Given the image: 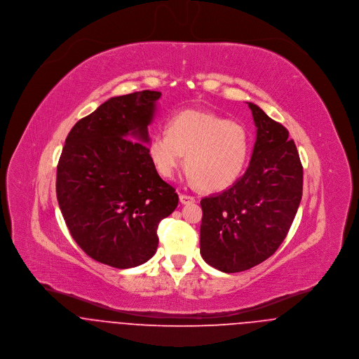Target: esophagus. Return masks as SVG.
Masks as SVG:
<instances>
[{
  "label": "esophagus",
  "mask_w": 359,
  "mask_h": 359,
  "mask_svg": "<svg viewBox=\"0 0 359 359\" xmlns=\"http://www.w3.org/2000/svg\"><path fill=\"white\" fill-rule=\"evenodd\" d=\"M180 202H181L182 205H191V203H195V198L191 196V195L181 194V195H180Z\"/></svg>",
  "instance_id": "34e87169"
}]
</instances>
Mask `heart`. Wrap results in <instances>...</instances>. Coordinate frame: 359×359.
Instances as JSON below:
<instances>
[{
	"label": "heart",
	"mask_w": 359,
	"mask_h": 359,
	"mask_svg": "<svg viewBox=\"0 0 359 359\" xmlns=\"http://www.w3.org/2000/svg\"><path fill=\"white\" fill-rule=\"evenodd\" d=\"M188 178L205 191H222L242 174L249 156V134L243 124L208 111L182 110L168 118L165 131L148 141L156 172L170 180L182 164Z\"/></svg>",
	"instance_id": "heart-1"
}]
</instances>
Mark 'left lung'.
I'll return each mask as SVG.
<instances>
[{
	"label": "left lung",
	"mask_w": 359,
	"mask_h": 359,
	"mask_svg": "<svg viewBox=\"0 0 359 359\" xmlns=\"http://www.w3.org/2000/svg\"><path fill=\"white\" fill-rule=\"evenodd\" d=\"M256 144L246 172L202 199L201 255L222 272L250 269L285 241L303 196V165L289 131L252 102Z\"/></svg>",
	"instance_id": "8db88e82"
}]
</instances>
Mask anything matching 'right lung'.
<instances>
[{"label": "right lung", "mask_w": 359, "mask_h": 359, "mask_svg": "<svg viewBox=\"0 0 359 359\" xmlns=\"http://www.w3.org/2000/svg\"><path fill=\"white\" fill-rule=\"evenodd\" d=\"M158 91L113 97L70 130L56 170V198L72 238L113 268L154 257L158 222L178 205L148 156Z\"/></svg>", "instance_id": "1"}]
</instances>
